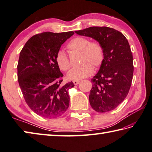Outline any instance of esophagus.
Instances as JSON below:
<instances>
[{
    "instance_id": "esophagus-1",
    "label": "esophagus",
    "mask_w": 152,
    "mask_h": 152,
    "mask_svg": "<svg viewBox=\"0 0 152 152\" xmlns=\"http://www.w3.org/2000/svg\"><path fill=\"white\" fill-rule=\"evenodd\" d=\"M73 83H74V85H78L80 83V81H79V80H74Z\"/></svg>"
}]
</instances>
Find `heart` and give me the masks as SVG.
<instances>
[{
  "instance_id": "obj_1",
  "label": "heart",
  "mask_w": 152,
  "mask_h": 152,
  "mask_svg": "<svg viewBox=\"0 0 152 152\" xmlns=\"http://www.w3.org/2000/svg\"><path fill=\"white\" fill-rule=\"evenodd\" d=\"M67 48L72 51L80 52V66L73 68L67 74L69 80H77L90 76L94 72V66L99 67L104 60V50L102 45L98 42H91L84 37L73 38L67 45ZM56 63L62 71H67L70 68V62L63 50H59L55 57Z\"/></svg>"
}]
</instances>
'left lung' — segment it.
<instances>
[{"mask_svg": "<svg viewBox=\"0 0 152 152\" xmlns=\"http://www.w3.org/2000/svg\"><path fill=\"white\" fill-rule=\"evenodd\" d=\"M75 33L94 39L103 47L104 60L91 79L89 100L96 111H111L125 99L132 84L133 57L129 41L120 31L105 26L90 27Z\"/></svg>", "mask_w": 152, "mask_h": 152, "instance_id": "1", "label": "left lung"}]
</instances>
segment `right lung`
I'll list each match as a JSON object with an SVG mask.
<instances>
[{
	"label": "right lung",
	"instance_id": "obj_1",
	"mask_svg": "<svg viewBox=\"0 0 152 152\" xmlns=\"http://www.w3.org/2000/svg\"><path fill=\"white\" fill-rule=\"evenodd\" d=\"M74 31L44 32L27 41L18 64V80L26 103L35 113L47 118L63 115L69 107L68 90L61 85L63 74L56 63V53Z\"/></svg>",
	"mask_w": 152,
	"mask_h": 152
}]
</instances>
